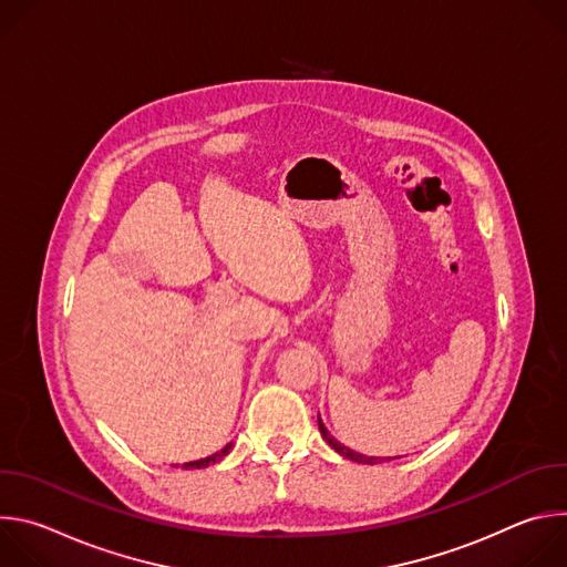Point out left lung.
I'll return each instance as SVG.
<instances>
[{
    "mask_svg": "<svg viewBox=\"0 0 567 567\" xmlns=\"http://www.w3.org/2000/svg\"><path fill=\"white\" fill-rule=\"evenodd\" d=\"M318 429H320V435L326 437V442L334 449V451H339L343 457H348V460H354V462H365V464H377V462H383L381 457H365V455H361V453H357V451H352V449H348V446H343L341 442H337L330 433H328V429L322 426V422L318 420ZM388 460H392V457H388Z\"/></svg>",
    "mask_w": 567,
    "mask_h": 567,
    "instance_id": "8db88e82",
    "label": "left lung"
}]
</instances>
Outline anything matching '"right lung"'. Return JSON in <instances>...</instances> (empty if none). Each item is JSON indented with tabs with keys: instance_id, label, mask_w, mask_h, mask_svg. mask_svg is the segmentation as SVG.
Segmentation results:
<instances>
[{
	"instance_id": "right-lung-1",
	"label": "right lung",
	"mask_w": 567,
	"mask_h": 567,
	"mask_svg": "<svg viewBox=\"0 0 567 567\" xmlns=\"http://www.w3.org/2000/svg\"><path fill=\"white\" fill-rule=\"evenodd\" d=\"M230 451V444H226L221 451H217V453H213V455H208V457H204V460H195V462H186L184 464V468H199V466H208V464H215V462H219L226 453Z\"/></svg>"
}]
</instances>
